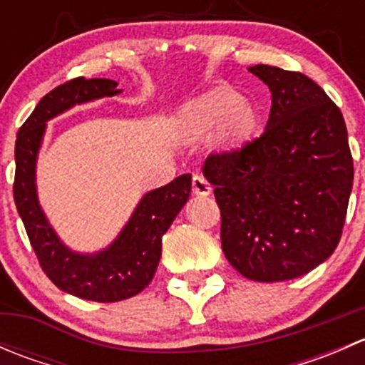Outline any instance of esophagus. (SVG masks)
I'll use <instances>...</instances> for the list:
<instances>
[{
	"label": "esophagus",
	"mask_w": 365,
	"mask_h": 365,
	"mask_svg": "<svg viewBox=\"0 0 365 365\" xmlns=\"http://www.w3.org/2000/svg\"><path fill=\"white\" fill-rule=\"evenodd\" d=\"M192 192H194V196L206 197L212 194V185H210L208 180H206L205 176L196 175L192 178Z\"/></svg>",
	"instance_id": "1"
}]
</instances>
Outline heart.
<instances>
[{
    "label": "heart",
    "instance_id": "obj_1",
    "mask_svg": "<svg viewBox=\"0 0 365 365\" xmlns=\"http://www.w3.org/2000/svg\"><path fill=\"white\" fill-rule=\"evenodd\" d=\"M256 121L257 114L251 102L230 88H215L180 109L176 132L187 141H200L215 130V145L233 148L252 134Z\"/></svg>",
    "mask_w": 365,
    "mask_h": 365
}]
</instances>
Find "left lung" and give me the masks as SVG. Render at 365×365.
I'll use <instances>...</instances> for the list:
<instances>
[{
    "label": "left lung",
    "instance_id": "obj_1",
    "mask_svg": "<svg viewBox=\"0 0 365 365\" xmlns=\"http://www.w3.org/2000/svg\"><path fill=\"white\" fill-rule=\"evenodd\" d=\"M272 93L264 132L210 155L205 178L220 208V242L244 277L279 282L329 259L344 226L353 159L344 118L307 76L254 65Z\"/></svg>",
    "mask_w": 365,
    "mask_h": 365
}]
</instances>
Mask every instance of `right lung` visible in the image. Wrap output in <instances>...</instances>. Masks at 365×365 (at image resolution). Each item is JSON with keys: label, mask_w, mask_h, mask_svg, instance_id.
I'll use <instances>...</instances> for the list:
<instances>
[{"label": "right lung", "mask_w": 365, "mask_h": 365, "mask_svg": "<svg viewBox=\"0 0 365 365\" xmlns=\"http://www.w3.org/2000/svg\"><path fill=\"white\" fill-rule=\"evenodd\" d=\"M113 79L68 81L42 97L16 141L14 200L31 247L47 277L73 297L93 302H120L141 293L152 282L162 256V237L189 201L192 176L182 175L168 185L143 194L116 238L93 252L68 247L47 219L36 189V162L47 121L76 106L116 97Z\"/></svg>", "instance_id": "1"}]
</instances>
